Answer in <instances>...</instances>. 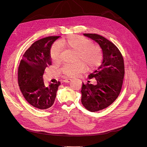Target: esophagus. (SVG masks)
<instances>
[{
    "label": "esophagus",
    "mask_w": 147,
    "mask_h": 147,
    "mask_svg": "<svg viewBox=\"0 0 147 147\" xmlns=\"http://www.w3.org/2000/svg\"><path fill=\"white\" fill-rule=\"evenodd\" d=\"M71 81V79L69 78H65L64 80H63V82L64 83H69Z\"/></svg>",
    "instance_id": "1"
}]
</instances>
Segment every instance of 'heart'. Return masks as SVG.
<instances>
[{
    "mask_svg": "<svg viewBox=\"0 0 147 147\" xmlns=\"http://www.w3.org/2000/svg\"><path fill=\"white\" fill-rule=\"evenodd\" d=\"M60 47L66 50L75 53V60L77 63L67 64L60 70V72L67 77H74L82 73L85 69L90 71L94 70L101 63L103 53L101 47L86 38L75 35H70L61 39L58 42ZM50 57L53 63L60 62L61 50L55 45L50 51Z\"/></svg>",
    "mask_w": 147,
    "mask_h": 147,
    "instance_id": "1",
    "label": "heart"
}]
</instances>
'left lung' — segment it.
Returning a JSON list of instances; mask_svg holds the SVG:
<instances>
[{"instance_id":"left-lung-1","label":"left lung","mask_w":147,"mask_h":147,"mask_svg":"<svg viewBox=\"0 0 147 147\" xmlns=\"http://www.w3.org/2000/svg\"><path fill=\"white\" fill-rule=\"evenodd\" d=\"M99 44L103 53L101 65L88 75L82 87V103L90 112L107 107L117 99L121 90L124 65L121 52L114 44L96 34H84Z\"/></svg>"}]
</instances>
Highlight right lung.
I'll use <instances>...</instances> for the list:
<instances>
[{
    "label": "right lung",
    "instance_id": "obj_1",
    "mask_svg": "<svg viewBox=\"0 0 147 147\" xmlns=\"http://www.w3.org/2000/svg\"><path fill=\"white\" fill-rule=\"evenodd\" d=\"M60 36H50L34 42L24 54L18 68V79L20 90L26 100L35 108L47 109L54 104L61 83L45 86L43 75L51 65L50 49Z\"/></svg>",
    "mask_w": 147,
    "mask_h": 147
}]
</instances>
